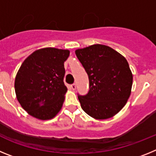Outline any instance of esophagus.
<instances>
[{
  "instance_id": "34e87169",
  "label": "esophagus",
  "mask_w": 156,
  "mask_h": 156,
  "mask_svg": "<svg viewBox=\"0 0 156 156\" xmlns=\"http://www.w3.org/2000/svg\"><path fill=\"white\" fill-rule=\"evenodd\" d=\"M70 87H71V89L72 90H75L76 89V84L75 83H73V84H71L70 85Z\"/></svg>"
}]
</instances>
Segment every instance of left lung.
Listing matches in <instances>:
<instances>
[{
	"label": "left lung",
	"mask_w": 156,
	"mask_h": 156,
	"mask_svg": "<svg viewBox=\"0 0 156 156\" xmlns=\"http://www.w3.org/2000/svg\"><path fill=\"white\" fill-rule=\"evenodd\" d=\"M76 55L89 78V91L78 94L83 110L98 119L118 113L130 95L133 75L126 59L110 47L94 44Z\"/></svg>",
	"instance_id": "obj_1"
}]
</instances>
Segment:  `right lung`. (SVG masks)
Listing matches in <instances>:
<instances>
[{
  "label": "right lung",
  "instance_id": "1",
  "mask_svg": "<svg viewBox=\"0 0 156 156\" xmlns=\"http://www.w3.org/2000/svg\"><path fill=\"white\" fill-rule=\"evenodd\" d=\"M69 51L46 48L27 58L16 77L15 90L19 102L32 116L50 119L60 111L64 95V62Z\"/></svg>",
  "mask_w": 156,
  "mask_h": 156
}]
</instances>
